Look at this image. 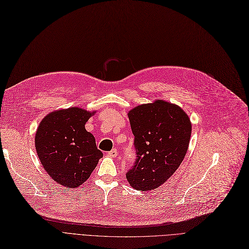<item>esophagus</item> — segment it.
Listing matches in <instances>:
<instances>
[{
    "label": "esophagus",
    "mask_w": 249,
    "mask_h": 249,
    "mask_svg": "<svg viewBox=\"0 0 249 249\" xmlns=\"http://www.w3.org/2000/svg\"><path fill=\"white\" fill-rule=\"evenodd\" d=\"M107 155L109 156V157H112V158H114V157H116V156L118 155V151H117L116 149H113L112 151H109V152L107 153Z\"/></svg>",
    "instance_id": "1"
}]
</instances>
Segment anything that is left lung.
I'll list each match as a JSON object with an SVG mask.
<instances>
[{"label":"left lung","mask_w":249,"mask_h":249,"mask_svg":"<svg viewBox=\"0 0 249 249\" xmlns=\"http://www.w3.org/2000/svg\"><path fill=\"white\" fill-rule=\"evenodd\" d=\"M128 118L137 156L126 178L137 191L155 190L185 158L192 133L190 118L181 107L163 99L133 107Z\"/></svg>","instance_id":"obj_1"}]
</instances>
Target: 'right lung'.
<instances>
[{
	"label": "right lung",
	"mask_w": 249,
	"mask_h": 249,
	"mask_svg": "<svg viewBox=\"0 0 249 249\" xmlns=\"http://www.w3.org/2000/svg\"><path fill=\"white\" fill-rule=\"evenodd\" d=\"M95 112L71 107L54 110L43 118L35 145L42 166L60 186H82L103 157L85 124Z\"/></svg>",
	"instance_id": "obj_1"
}]
</instances>
